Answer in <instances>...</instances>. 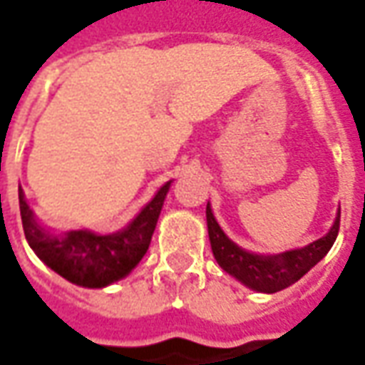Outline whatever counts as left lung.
Returning <instances> with one entry per match:
<instances>
[{"label": "left lung", "instance_id": "8db88e82", "mask_svg": "<svg viewBox=\"0 0 365 365\" xmlns=\"http://www.w3.org/2000/svg\"><path fill=\"white\" fill-rule=\"evenodd\" d=\"M206 222H208V236H210L212 252L220 263V267L228 271L230 275L240 279L244 285L259 293H277L281 289L297 283L299 279L311 271L319 263L328 250L332 247L340 230V212L334 226L330 228L327 236L312 242L307 247L285 252L281 255H255L237 247L230 242L226 234L220 230L218 222L214 220L210 206L206 208Z\"/></svg>", "mask_w": 365, "mask_h": 365}]
</instances>
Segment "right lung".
I'll return each instance as SVG.
<instances>
[{"label":"right lung","mask_w":365,"mask_h":365,"mask_svg":"<svg viewBox=\"0 0 365 365\" xmlns=\"http://www.w3.org/2000/svg\"><path fill=\"white\" fill-rule=\"evenodd\" d=\"M169 185L170 182H167L161 187L128 230L112 236H96L92 232L80 230L64 237L51 236L37 226L19 188L23 232L33 252L58 275L82 287H106L125 277L145 255L157 218L161 214L163 200L169 192Z\"/></svg>","instance_id":"right-lung-1"}]
</instances>
